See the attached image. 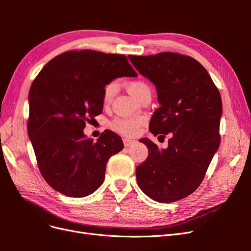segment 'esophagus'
<instances>
[{
    "label": "esophagus",
    "instance_id": "1",
    "mask_svg": "<svg viewBox=\"0 0 251 251\" xmlns=\"http://www.w3.org/2000/svg\"><path fill=\"white\" fill-rule=\"evenodd\" d=\"M134 143H136V141H135L134 139L124 138V144H125V147H131V146H133Z\"/></svg>",
    "mask_w": 251,
    "mask_h": 251
}]
</instances>
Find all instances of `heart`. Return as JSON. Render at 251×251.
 I'll return each instance as SVG.
<instances>
[{"label": "heart", "mask_w": 251, "mask_h": 251, "mask_svg": "<svg viewBox=\"0 0 251 251\" xmlns=\"http://www.w3.org/2000/svg\"><path fill=\"white\" fill-rule=\"evenodd\" d=\"M127 90L130 91L135 97H137L140 100L141 98L151 93V87L148 85L146 81L143 80H132L127 82ZM118 90V85L116 81H112L108 83L103 89L102 94V101L104 104H110L113 100L114 96L116 95ZM144 123V119L142 117H134V118H117L112 121L111 127L114 131L124 135V136H134L138 133L139 128Z\"/></svg>", "instance_id": "heart-1"}]
</instances>
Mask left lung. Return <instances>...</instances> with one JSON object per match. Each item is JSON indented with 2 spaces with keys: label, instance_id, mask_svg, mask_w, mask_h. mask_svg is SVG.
<instances>
[{
  "label": "left lung",
  "instance_id": "1",
  "mask_svg": "<svg viewBox=\"0 0 251 251\" xmlns=\"http://www.w3.org/2000/svg\"><path fill=\"white\" fill-rule=\"evenodd\" d=\"M133 66L154 83L159 107L150 121V132L165 138L159 150L148 138L147 160L136 168L141 191L160 203L183 199L194 193L220 146L222 100L205 68L191 56L174 52L128 55Z\"/></svg>",
  "mask_w": 251,
  "mask_h": 251
}]
</instances>
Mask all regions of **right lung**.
<instances>
[{
  "label": "right lung",
  "mask_w": 251,
  "mask_h": 251,
  "mask_svg": "<svg viewBox=\"0 0 251 251\" xmlns=\"http://www.w3.org/2000/svg\"><path fill=\"white\" fill-rule=\"evenodd\" d=\"M137 73L123 54L67 51L46 64L29 91L28 135L47 183L68 197L82 198L104 180L111 156L124 149L108 130L96 142L83 134L86 121L102 112L105 85Z\"/></svg>",
  "instance_id": "obj_1"
}]
</instances>
